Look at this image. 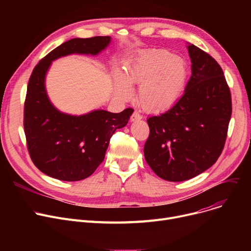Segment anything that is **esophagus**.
<instances>
[{
  "label": "esophagus",
  "instance_id": "34e87169",
  "mask_svg": "<svg viewBox=\"0 0 251 251\" xmlns=\"http://www.w3.org/2000/svg\"><path fill=\"white\" fill-rule=\"evenodd\" d=\"M141 118H142V116H141L137 111H134L133 114L131 115L130 120H131V121H138V120H140Z\"/></svg>",
  "mask_w": 251,
  "mask_h": 251
}]
</instances>
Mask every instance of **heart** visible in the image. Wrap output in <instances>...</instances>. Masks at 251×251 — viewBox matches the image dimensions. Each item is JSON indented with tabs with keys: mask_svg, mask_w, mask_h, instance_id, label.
Masks as SVG:
<instances>
[{
	"mask_svg": "<svg viewBox=\"0 0 251 251\" xmlns=\"http://www.w3.org/2000/svg\"><path fill=\"white\" fill-rule=\"evenodd\" d=\"M186 77V64L182 59L164 50H150L134 60L125 76L117 75L116 94L129 100L132 97L131 85L137 84L141 107L150 112H162L177 101Z\"/></svg>",
	"mask_w": 251,
	"mask_h": 251,
	"instance_id": "b5f03b06",
	"label": "heart"
}]
</instances>
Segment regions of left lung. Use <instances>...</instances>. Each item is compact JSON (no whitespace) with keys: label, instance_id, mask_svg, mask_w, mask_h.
Masks as SVG:
<instances>
[{"label":"left lung","instance_id":"1","mask_svg":"<svg viewBox=\"0 0 251 251\" xmlns=\"http://www.w3.org/2000/svg\"><path fill=\"white\" fill-rule=\"evenodd\" d=\"M191 77L184 95L167 112L148 119L144 157L160 178L180 182L212 167L225 146L232 114L231 92L218 62L188 47Z\"/></svg>","mask_w":251,"mask_h":251}]
</instances>
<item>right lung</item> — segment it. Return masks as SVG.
I'll list each match as a JSON object with an SVG mask.
<instances>
[{"instance_id":"1","label":"right lung","mask_w":251,"mask_h":251,"mask_svg":"<svg viewBox=\"0 0 251 251\" xmlns=\"http://www.w3.org/2000/svg\"><path fill=\"white\" fill-rule=\"evenodd\" d=\"M110 36L73 38L52 50L35 66L24 102L23 126L31 161L46 175L62 181L89 177L104 159L110 139L128 123L133 110H97L82 116L61 113L50 101L45 78L51 61L70 54L97 55Z\"/></svg>"}]
</instances>
